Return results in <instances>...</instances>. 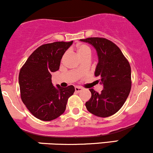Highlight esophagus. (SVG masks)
<instances>
[{"mask_svg": "<svg viewBox=\"0 0 153 153\" xmlns=\"http://www.w3.org/2000/svg\"><path fill=\"white\" fill-rule=\"evenodd\" d=\"M82 90V88H80V87H75V92H76V93H79Z\"/></svg>", "mask_w": 153, "mask_h": 153, "instance_id": "1", "label": "esophagus"}]
</instances>
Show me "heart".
I'll return each instance as SVG.
<instances>
[{
    "instance_id": "heart-1",
    "label": "heart",
    "mask_w": 153,
    "mask_h": 153,
    "mask_svg": "<svg viewBox=\"0 0 153 153\" xmlns=\"http://www.w3.org/2000/svg\"><path fill=\"white\" fill-rule=\"evenodd\" d=\"M77 52H78L79 55L82 58H83V57H88V56L91 57V55H92L91 49H90V47L89 46L87 45V44H80V45L78 47V48H77ZM65 55H66V53L64 55L63 57H65Z\"/></svg>"
}]
</instances>
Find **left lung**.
<instances>
[{
  "label": "left lung",
  "mask_w": 153,
  "mask_h": 153,
  "mask_svg": "<svg viewBox=\"0 0 153 153\" xmlns=\"http://www.w3.org/2000/svg\"><path fill=\"white\" fill-rule=\"evenodd\" d=\"M81 41L96 48L98 63L95 76L99 77L103 85L100 93L90 89L91 98L85 103L87 109L100 117L113 115L121 109L131 91V71L128 60L115 44L105 38L90 37Z\"/></svg>",
  "instance_id": "obj_1"
}]
</instances>
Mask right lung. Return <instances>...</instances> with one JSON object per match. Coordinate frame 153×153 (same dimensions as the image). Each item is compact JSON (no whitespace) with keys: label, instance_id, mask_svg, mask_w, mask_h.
Masks as SVG:
<instances>
[{"label":"right lung","instance_id":"obj_1","mask_svg":"<svg viewBox=\"0 0 153 153\" xmlns=\"http://www.w3.org/2000/svg\"><path fill=\"white\" fill-rule=\"evenodd\" d=\"M73 43L56 42L40 46L29 56L19 74L22 102L35 117L51 121L63 114L68 98L74 94L73 85L55 88L52 72L60 68L63 54Z\"/></svg>","mask_w":153,"mask_h":153}]
</instances>
